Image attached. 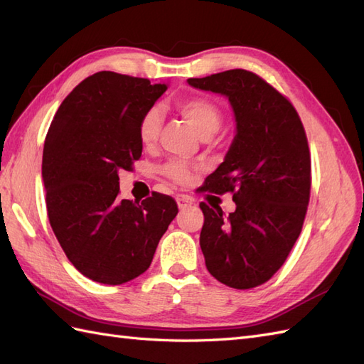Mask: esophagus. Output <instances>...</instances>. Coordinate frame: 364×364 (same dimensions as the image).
Returning a JSON list of instances; mask_svg holds the SVG:
<instances>
[{"label":"esophagus","mask_w":364,"mask_h":364,"mask_svg":"<svg viewBox=\"0 0 364 364\" xmlns=\"http://www.w3.org/2000/svg\"><path fill=\"white\" fill-rule=\"evenodd\" d=\"M176 200H178V206L181 210L188 208V206H191L194 203V200L190 198V196H178Z\"/></svg>","instance_id":"34e87169"}]
</instances>
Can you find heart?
<instances>
[{"label":"heart","instance_id":"heart-1","mask_svg":"<svg viewBox=\"0 0 364 364\" xmlns=\"http://www.w3.org/2000/svg\"><path fill=\"white\" fill-rule=\"evenodd\" d=\"M178 112L188 121L196 132L203 139H208L213 134L218 133L223 122V113L220 107L205 96H191L182 100L176 105ZM162 117L156 109L146 110L137 127V134L144 146H151L156 144L161 133ZM162 173L173 181L174 183H188L193 176V166L183 161H171L162 166Z\"/></svg>","mask_w":364,"mask_h":364}]
</instances>
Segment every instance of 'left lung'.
Here are the masks:
<instances>
[{"label": "left lung", "instance_id": "1", "mask_svg": "<svg viewBox=\"0 0 364 364\" xmlns=\"http://www.w3.org/2000/svg\"><path fill=\"white\" fill-rule=\"evenodd\" d=\"M188 84L228 96L237 134L200 193H231L235 211L200 202V248L206 269L234 289L260 287L299 239L311 194V153L297 110L287 96L243 68Z\"/></svg>", "mask_w": 364, "mask_h": 364}]
</instances>
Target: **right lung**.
Returning a JSON list of instances; mask_svg holds the SVG:
<instances>
[{
	"label": "right lung",
	"instance_id": "obj_1",
	"mask_svg": "<svg viewBox=\"0 0 364 364\" xmlns=\"http://www.w3.org/2000/svg\"><path fill=\"white\" fill-rule=\"evenodd\" d=\"M165 90L145 77L97 72L68 93L48 127V222L67 259L93 282L121 284L144 274L179 211L156 191L141 203L117 198V173L132 171L142 154L141 117Z\"/></svg>",
	"mask_w": 364,
	"mask_h": 364
}]
</instances>
